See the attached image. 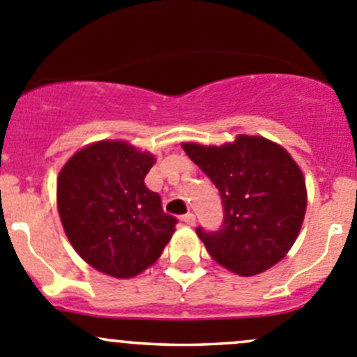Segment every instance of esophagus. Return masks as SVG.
Segmentation results:
<instances>
[{
    "mask_svg": "<svg viewBox=\"0 0 357 357\" xmlns=\"http://www.w3.org/2000/svg\"><path fill=\"white\" fill-rule=\"evenodd\" d=\"M181 221L185 222V225H188V226H193V225H195L197 218H195V214H193V212H188V214L181 215Z\"/></svg>",
    "mask_w": 357,
    "mask_h": 357,
    "instance_id": "obj_1",
    "label": "esophagus"
}]
</instances>
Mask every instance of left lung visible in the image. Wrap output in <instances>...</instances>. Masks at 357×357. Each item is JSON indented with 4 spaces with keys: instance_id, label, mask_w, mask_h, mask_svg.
<instances>
[{
    "instance_id": "1",
    "label": "left lung",
    "mask_w": 357,
    "mask_h": 357,
    "mask_svg": "<svg viewBox=\"0 0 357 357\" xmlns=\"http://www.w3.org/2000/svg\"><path fill=\"white\" fill-rule=\"evenodd\" d=\"M183 150L221 195V228H197L211 257L240 276L259 275L282 261L307 207L304 176L290 153L262 136L245 135L222 146L183 143Z\"/></svg>"
}]
</instances>
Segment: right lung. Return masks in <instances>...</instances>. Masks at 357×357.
<instances>
[{"label":"right lung","instance_id":"1","mask_svg":"<svg viewBox=\"0 0 357 357\" xmlns=\"http://www.w3.org/2000/svg\"><path fill=\"white\" fill-rule=\"evenodd\" d=\"M155 157L126 142L74 153L59 174L56 204L74 250L98 271L132 278L160 257L178 219L146 188Z\"/></svg>","mask_w":357,"mask_h":357}]
</instances>
